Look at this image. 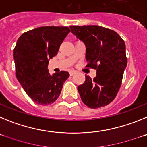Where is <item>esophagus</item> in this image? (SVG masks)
<instances>
[{"label": "esophagus", "instance_id": "34e87169", "mask_svg": "<svg viewBox=\"0 0 147 147\" xmlns=\"http://www.w3.org/2000/svg\"><path fill=\"white\" fill-rule=\"evenodd\" d=\"M75 74H76V71H71L69 72L70 76H73V75H74Z\"/></svg>", "mask_w": 147, "mask_h": 147}]
</instances>
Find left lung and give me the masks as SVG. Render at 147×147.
<instances>
[{
    "instance_id": "left-lung-1",
    "label": "left lung",
    "mask_w": 147,
    "mask_h": 147,
    "mask_svg": "<svg viewBox=\"0 0 147 147\" xmlns=\"http://www.w3.org/2000/svg\"><path fill=\"white\" fill-rule=\"evenodd\" d=\"M71 32L86 45V67L96 71L92 80L78 86L82 101L90 108L106 106L113 101L122 83L127 64L125 43L115 31L100 26H71Z\"/></svg>"
}]
</instances>
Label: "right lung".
Returning <instances> with one entry per match:
<instances>
[{
  "mask_svg": "<svg viewBox=\"0 0 147 147\" xmlns=\"http://www.w3.org/2000/svg\"><path fill=\"white\" fill-rule=\"evenodd\" d=\"M71 30L67 26H42L23 33L14 49L16 77L28 96L38 105H49L57 99L67 71L49 74V59L57 54Z\"/></svg>",
  "mask_w": 147,
  "mask_h": 147,
  "instance_id": "1",
  "label": "right lung"
}]
</instances>
